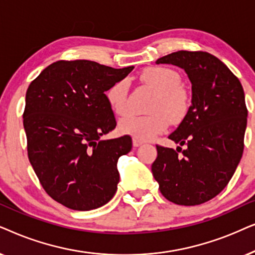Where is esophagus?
<instances>
[{
  "mask_svg": "<svg viewBox=\"0 0 255 255\" xmlns=\"http://www.w3.org/2000/svg\"><path fill=\"white\" fill-rule=\"evenodd\" d=\"M142 144H143V142H141V141H138V140H135V138L133 140V145H134L135 148L140 147V145H142Z\"/></svg>",
  "mask_w": 255,
  "mask_h": 255,
  "instance_id": "obj_1",
  "label": "esophagus"
}]
</instances>
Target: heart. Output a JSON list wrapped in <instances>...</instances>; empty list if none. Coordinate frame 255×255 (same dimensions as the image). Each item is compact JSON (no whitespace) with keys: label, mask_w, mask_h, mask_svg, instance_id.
<instances>
[{"label":"heart","mask_w":255,"mask_h":255,"mask_svg":"<svg viewBox=\"0 0 255 255\" xmlns=\"http://www.w3.org/2000/svg\"><path fill=\"white\" fill-rule=\"evenodd\" d=\"M141 79L156 92L149 105L148 115H130L119 122V130L138 141H150L168 129L169 124H177L185 118L190 106V97L182 86V77L177 71L165 66L145 69ZM129 84L118 80L108 88L106 99L111 110L119 117L128 113Z\"/></svg>","instance_id":"1"}]
</instances>
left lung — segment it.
Masks as SVG:
<instances>
[{
  "instance_id": "1",
  "label": "left lung",
  "mask_w": 255,
  "mask_h": 255,
  "mask_svg": "<svg viewBox=\"0 0 255 255\" xmlns=\"http://www.w3.org/2000/svg\"><path fill=\"white\" fill-rule=\"evenodd\" d=\"M156 64L184 70L192 99L185 118L169 135L179 143L177 149L156 145L152 175L168 201L203 204L223 191L242 159L247 125L243 86L222 60L203 51H177Z\"/></svg>"
}]
</instances>
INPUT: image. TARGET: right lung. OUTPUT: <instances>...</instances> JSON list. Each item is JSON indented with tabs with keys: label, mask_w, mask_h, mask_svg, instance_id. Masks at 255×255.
<instances>
[{
	"label": "right lung",
	"mask_w": 255,
	"mask_h": 255,
	"mask_svg": "<svg viewBox=\"0 0 255 255\" xmlns=\"http://www.w3.org/2000/svg\"><path fill=\"white\" fill-rule=\"evenodd\" d=\"M133 69L58 60L29 85L23 113L29 161L47 195L66 208L90 211L117 192L118 159L130 151L131 137L101 138L117 126L105 92Z\"/></svg>",
	"instance_id": "add662e5"
}]
</instances>
